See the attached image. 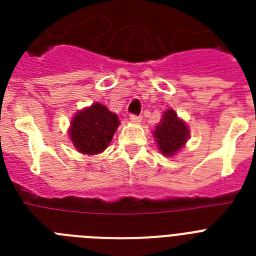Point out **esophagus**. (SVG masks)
I'll use <instances>...</instances> for the list:
<instances>
[{
	"instance_id": "esophagus-1",
	"label": "esophagus",
	"mask_w": 256,
	"mask_h": 256,
	"mask_svg": "<svg viewBox=\"0 0 256 256\" xmlns=\"http://www.w3.org/2000/svg\"><path fill=\"white\" fill-rule=\"evenodd\" d=\"M130 120H132V124H140V120H142V116H136V114H130Z\"/></svg>"
}]
</instances>
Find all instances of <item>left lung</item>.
Instances as JSON below:
<instances>
[{
	"mask_svg": "<svg viewBox=\"0 0 256 256\" xmlns=\"http://www.w3.org/2000/svg\"><path fill=\"white\" fill-rule=\"evenodd\" d=\"M156 144L164 156H174L184 146L188 138V128L184 122L179 120L174 110L164 112L160 124L154 132Z\"/></svg>",
	"mask_w": 256,
	"mask_h": 256,
	"instance_id": "left-lung-1",
	"label": "left lung"
}]
</instances>
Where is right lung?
I'll list each match as a JSON object with an SVG mask.
<instances>
[{
    "instance_id": "1",
    "label": "right lung",
    "mask_w": 256,
    "mask_h": 256,
    "mask_svg": "<svg viewBox=\"0 0 256 256\" xmlns=\"http://www.w3.org/2000/svg\"><path fill=\"white\" fill-rule=\"evenodd\" d=\"M118 116L100 104H92L74 116L70 140L82 154H98L108 148L116 128Z\"/></svg>"
}]
</instances>
